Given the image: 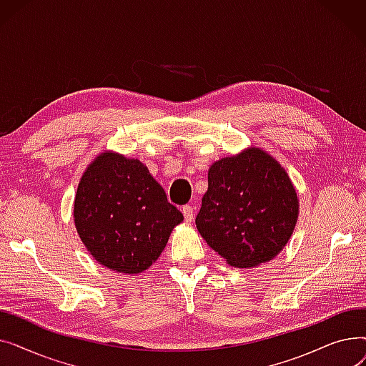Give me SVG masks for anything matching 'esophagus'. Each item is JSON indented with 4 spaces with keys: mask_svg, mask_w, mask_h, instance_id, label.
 <instances>
[{
    "mask_svg": "<svg viewBox=\"0 0 366 366\" xmlns=\"http://www.w3.org/2000/svg\"><path fill=\"white\" fill-rule=\"evenodd\" d=\"M182 214H184V218H185L187 222H191V221L194 219V209H193V206L185 204L182 207Z\"/></svg>",
    "mask_w": 366,
    "mask_h": 366,
    "instance_id": "obj_1",
    "label": "esophagus"
}]
</instances>
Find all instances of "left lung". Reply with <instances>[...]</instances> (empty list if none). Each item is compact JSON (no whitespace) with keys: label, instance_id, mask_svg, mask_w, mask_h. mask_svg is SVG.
Returning <instances> with one entry per match:
<instances>
[{"label":"left lung","instance_id":"left-lung-1","mask_svg":"<svg viewBox=\"0 0 366 366\" xmlns=\"http://www.w3.org/2000/svg\"><path fill=\"white\" fill-rule=\"evenodd\" d=\"M298 214L297 189L285 167L267 151L249 147L209 167L196 225L229 265L249 268L282 252Z\"/></svg>","mask_w":366,"mask_h":366}]
</instances>
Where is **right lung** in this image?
<instances>
[{
	"instance_id": "add662e5",
	"label": "right lung",
	"mask_w": 366,
	"mask_h": 366,
	"mask_svg": "<svg viewBox=\"0 0 366 366\" xmlns=\"http://www.w3.org/2000/svg\"><path fill=\"white\" fill-rule=\"evenodd\" d=\"M182 221L148 167L114 151H102L86 167L74 199L81 242L96 261L117 273L147 270Z\"/></svg>"
}]
</instances>
